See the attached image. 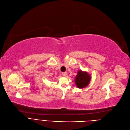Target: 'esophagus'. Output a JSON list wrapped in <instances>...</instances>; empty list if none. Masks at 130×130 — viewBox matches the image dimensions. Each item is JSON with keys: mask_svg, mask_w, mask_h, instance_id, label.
<instances>
[{"mask_svg": "<svg viewBox=\"0 0 130 130\" xmlns=\"http://www.w3.org/2000/svg\"><path fill=\"white\" fill-rule=\"evenodd\" d=\"M62 75H63V76L66 77L67 76V72H64L62 73Z\"/></svg>", "mask_w": 130, "mask_h": 130, "instance_id": "1", "label": "esophagus"}]
</instances>
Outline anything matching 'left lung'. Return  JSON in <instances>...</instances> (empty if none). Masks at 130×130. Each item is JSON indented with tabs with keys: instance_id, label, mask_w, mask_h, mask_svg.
<instances>
[{
	"instance_id": "1",
	"label": "left lung",
	"mask_w": 130,
	"mask_h": 130,
	"mask_svg": "<svg viewBox=\"0 0 130 130\" xmlns=\"http://www.w3.org/2000/svg\"><path fill=\"white\" fill-rule=\"evenodd\" d=\"M91 80V76L86 72L81 70H79L76 76L75 82L78 88H83L86 87L89 83Z\"/></svg>"
}]
</instances>
